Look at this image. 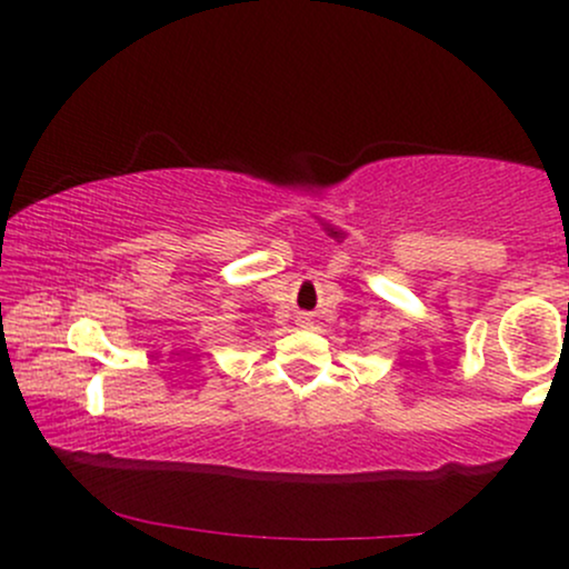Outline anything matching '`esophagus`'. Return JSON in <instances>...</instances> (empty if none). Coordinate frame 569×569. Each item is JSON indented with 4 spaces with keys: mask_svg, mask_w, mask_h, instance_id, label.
<instances>
[{
    "mask_svg": "<svg viewBox=\"0 0 569 569\" xmlns=\"http://www.w3.org/2000/svg\"><path fill=\"white\" fill-rule=\"evenodd\" d=\"M299 321H302V323H310V318H305V316H299Z\"/></svg>",
    "mask_w": 569,
    "mask_h": 569,
    "instance_id": "esophagus-1",
    "label": "esophagus"
}]
</instances>
